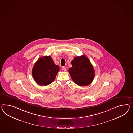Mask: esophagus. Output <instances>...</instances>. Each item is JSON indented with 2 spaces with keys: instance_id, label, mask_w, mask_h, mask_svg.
Wrapping results in <instances>:
<instances>
[{
  "instance_id": "esophagus-1",
  "label": "esophagus",
  "mask_w": 133,
  "mask_h": 133,
  "mask_svg": "<svg viewBox=\"0 0 133 133\" xmlns=\"http://www.w3.org/2000/svg\"><path fill=\"white\" fill-rule=\"evenodd\" d=\"M62 69H63V70H64V71H66V68L65 66H63V67H62Z\"/></svg>"
}]
</instances>
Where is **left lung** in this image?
Masks as SVG:
<instances>
[{"mask_svg":"<svg viewBox=\"0 0 133 133\" xmlns=\"http://www.w3.org/2000/svg\"><path fill=\"white\" fill-rule=\"evenodd\" d=\"M68 72L73 81L79 86H87L95 77V70L88 58L84 55L75 57Z\"/></svg>","mask_w":133,"mask_h":133,"instance_id":"left-lung-1","label":"left lung"}]
</instances>
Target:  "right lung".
I'll return each instance as SVG.
<instances>
[{
    "instance_id": "right-lung-1",
    "label": "right lung",
    "mask_w": 133,
    "mask_h": 133,
    "mask_svg": "<svg viewBox=\"0 0 133 133\" xmlns=\"http://www.w3.org/2000/svg\"><path fill=\"white\" fill-rule=\"evenodd\" d=\"M59 67L56 65L50 56H44L38 59L32 69V74L38 85H49L54 81Z\"/></svg>"
}]
</instances>
